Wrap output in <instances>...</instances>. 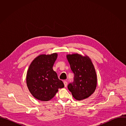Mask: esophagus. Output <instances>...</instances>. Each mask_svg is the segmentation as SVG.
<instances>
[{
    "mask_svg": "<svg viewBox=\"0 0 126 126\" xmlns=\"http://www.w3.org/2000/svg\"><path fill=\"white\" fill-rule=\"evenodd\" d=\"M64 86L65 87H66L67 86V84H68V83L66 81H64Z\"/></svg>",
    "mask_w": 126,
    "mask_h": 126,
    "instance_id": "34e87169",
    "label": "esophagus"
}]
</instances>
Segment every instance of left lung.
Masks as SVG:
<instances>
[{"label":"left lung","instance_id":"obj_1","mask_svg":"<svg viewBox=\"0 0 126 126\" xmlns=\"http://www.w3.org/2000/svg\"><path fill=\"white\" fill-rule=\"evenodd\" d=\"M67 59L74 74V82L68 86L73 97L80 101L90 96L97 87V77L91 60L78 53L68 54Z\"/></svg>","mask_w":126,"mask_h":126}]
</instances>
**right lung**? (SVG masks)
<instances>
[{
	"mask_svg": "<svg viewBox=\"0 0 126 126\" xmlns=\"http://www.w3.org/2000/svg\"><path fill=\"white\" fill-rule=\"evenodd\" d=\"M58 54H41L31 63L26 75V84L29 91L36 99L48 101L55 96L58 89L64 87L58 79L53 66Z\"/></svg>",
	"mask_w": 126,
	"mask_h": 126,
	"instance_id": "1",
	"label": "right lung"
}]
</instances>
